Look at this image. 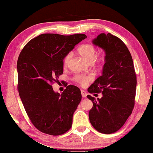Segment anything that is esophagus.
<instances>
[{
	"mask_svg": "<svg viewBox=\"0 0 153 153\" xmlns=\"http://www.w3.org/2000/svg\"><path fill=\"white\" fill-rule=\"evenodd\" d=\"M81 95L82 97H87V93L84 90H81Z\"/></svg>",
	"mask_w": 153,
	"mask_h": 153,
	"instance_id": "1",
	"label": "esophagus"
}]
</instances>
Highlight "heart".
I'll list each match as a JSON object with an SVG mask.
<instances>
[{
  "mask_svg": "<svg viewBox=\"0 0 153 153\" xmlns=\"http://www.w3.org/2000/svg\"><path fill=\"white\" fill-rule=\"evenodd\" d=\"M78 52L80 56L84 59V60L89 63H93V62L97 64L98 66H101L103 65L104 62L105 60V56L104 54L97 56V51L94 45L90 44H84L81 45L79 48ZM72 56V53L70 52L65 56L63 60V65L64 66H67L71 61V59ZM75 81L79 82L82 85H85L87 82L92 81L93 77L91 75H78L75 76Z\"/></svg>",
  "mask_w": 153,
  "mask_h": 153,
  "instance_id": "obj_1",
  "label": "heart"
}]
</instances>
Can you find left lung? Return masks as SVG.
<instances>
[{"mask_svg": "<svg viewBox=\"0 0 153 153\" xmlns=\"http://www.w3.org/2000/svg\"><path fill=\"white\" fill-rule=\"evenodd\" d=\"M92 43L103 50L105 60L101 76L87 89L90 93L102 94L97 100L87 96L93 102L89 117L95 130L108 134L120 130L132 114L136 76L130 51L120 38L109 33H101Z\"/></svg>", "mask_w": 153, "mask_h": 153, "instance_id": "1", "label": "left lung"}]
</instances>
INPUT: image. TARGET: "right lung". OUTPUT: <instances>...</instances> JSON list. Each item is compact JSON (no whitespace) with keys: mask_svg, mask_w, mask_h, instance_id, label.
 <instances>
[{"mask_svg":"<svg viewBox=\"0 0 153 153\" xmlns=\"http://www.w3.org/2000/svg\"><path fill=\"white\" fill-rule=\"evenodd\" d=\"M85 34L62 36L44 33L31 39L18 58V91L32 124L43 133L63 134L70 130L72 116L82 96L81 91L68 85L62 94L53 90L63 73V60Z\"/></svg>","mask_w":153,"mask_h":153,"instance_id":"add662e5","label":"right lung"}]
</instances>
